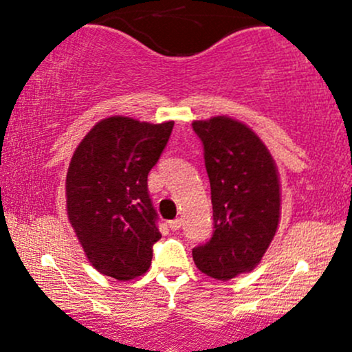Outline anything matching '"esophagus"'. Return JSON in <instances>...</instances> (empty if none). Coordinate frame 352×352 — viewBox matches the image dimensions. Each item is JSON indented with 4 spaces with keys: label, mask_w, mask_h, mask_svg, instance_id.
<instances>
[{
    "label": "esophagus",
    "mask_w": 352,
    "mask_h": 352,
    "mask_svg": "<svg viewBox=\"0 0 352 352\" xmlns=\"http://www.w3.org/2000/svg\"><path fill=\"white\" fill-rule=\"evenodd\" d=\"M168 227H170L173 232H175V230H180V227H182V220L180 218H177V220H172L170 223H168Z\"/></svg>",
    "instance_id": "1"
}]
</instances>
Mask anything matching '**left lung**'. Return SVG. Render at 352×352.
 <instances>
[{"mask_svg": "<svg viewBox=\"0 0 352 352\" xmlns=\"http://www.w3.org/2000/svg\"><path fill=\"white\" fill-rule=\"evenodd\" d=\"M192 127L204 142L215 221L210 241L192 256L201 273L228 281L252 272L276 235L280 173L263 140L240 120L217 116Z\"/></svg>", "mask_w": 352, "mask_h": 352, "instance_id": "8db88e82", "label": "left lung"}]
</instances>
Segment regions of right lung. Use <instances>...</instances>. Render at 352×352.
I'll return each mask as SVG.
<instances>
[{
  "instance_id": "add662e5",
  "label": "right lung",
  "mask_w": 352,
  "mask_h": 352,
  "mask_svg": "<svg viewBox=\"0 0 352 352\" xmlns=\"http://www.w3.org/2000/svg\"><path fill=\"white\" fill-rule=\"evenodd\" d=\"M173 120L140 122L112 116L80 140L66 177V207L89 263L117 281L142 276L159 241L147 175L172 134Z\"/></svg>"
}]
</instances>
